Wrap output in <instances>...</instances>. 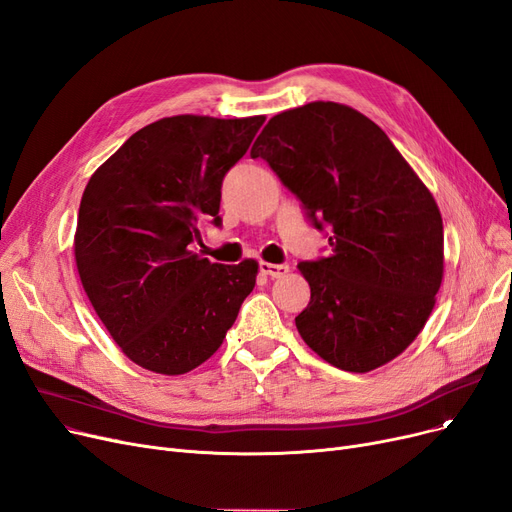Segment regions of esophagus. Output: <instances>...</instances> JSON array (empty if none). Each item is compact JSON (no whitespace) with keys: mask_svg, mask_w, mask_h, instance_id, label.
<instances>
[{"mask_svg":"<svg viewBox=\"0 0 512 512\" xmlns=\"http://www.w3.org/2000/svg\"><path fill=\"white\" fill-rule=\"evenodd\" d=\"M259 270L261 274L270 276V278H282L288 274V265L284 263H268V261H261L259 263Z\"/></svg>","mask_w":512,"mask_h":512,"instance_id":"obj_1","label":"esophagus"}]
</instances>
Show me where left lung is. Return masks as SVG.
Here are the masks:
<instances>
[{"label": "left lung", "mask_w": 512, "mask_h": 512, "mask_svg": "<svg viewBox=\"0 0 512 512\" xmlns=\"http://www.w3.org/2000/svg\"><path fill=\"white\" fill-rule=\"evenodd\" d=\"M299 196L330 255L299 263L311 299L301 339L347 372L397 358L425 328L443 280V221L387 133L339 102L270 119L251 148Z\"/></svg>", "instance_id": "1"}]
</instances>
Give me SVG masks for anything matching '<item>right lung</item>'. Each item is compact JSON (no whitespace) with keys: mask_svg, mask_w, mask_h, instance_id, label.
Segmentation results:
<instances>
[{"mask_svg":"<svg viewBox=\"0 0 512 512\" xmlns=\"http://www.w3.org/2000/svg\"><path fill=\"white\" fill-rule=\"evenodd\" d=\"M265 117L175 115L154 121L102 163L81 196L75 261L87 299L127 358L186 374L224 343L259 263H211L194 251L219 226L224 175Z\"/></svg>","mask_w":512,"mask_h":512,"instance_id":"add662e5","label":"right lung"}]
</instances>
